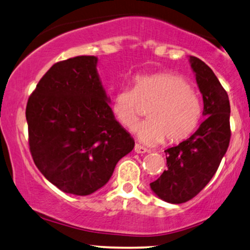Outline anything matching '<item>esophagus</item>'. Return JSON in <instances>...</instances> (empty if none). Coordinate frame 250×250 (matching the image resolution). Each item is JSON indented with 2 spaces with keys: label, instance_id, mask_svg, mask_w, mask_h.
<instances>
[{
  "label": "esophagus",
  "instance_id": "obj_1",
  "mask_svg": "<svg viewBox=\"0 0 250 250\" xmlns=\"http://www.w3.org/2000/svg\"><path fill=\"white\" fill-rule=\"evenodd\" d=\"M135 152L137 154H143V153L148 152V149L145 148V147L142 146V145H139V144H136V145H135Z\"/></svg>",
  "mask_w": 250,
  "mask_h": 250
}]
</instances>
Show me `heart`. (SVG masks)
Masks as SVG:
<instances>
[{
  "instance_id": "b5f03b06",
  "label": "heart",
  "mask_w": 250,
  "mask_h": 250,
  "mask_svg": "<svg viewBox=\"0 0 250 250\" xmlns=\"http://www.w3.org/2000/svg\"><path fill=\"white\" fill-rule=\"evenodd\" d=\"M152 102L147 118L135 128L138 138L147 145L188 138L202 118V102L197 91L180 76L168 72L139 75L133 79V89L122 88L114 94L112 111L125 128L138 121L139 104Z\"/></svg>"
}]
</instances>
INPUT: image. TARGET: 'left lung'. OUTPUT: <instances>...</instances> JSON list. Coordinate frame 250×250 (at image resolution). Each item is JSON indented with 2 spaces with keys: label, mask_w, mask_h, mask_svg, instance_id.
Wrapping results in <instances>:
<instances>
[{
  "label": "left lung",
  "mask_w": 250,
  "mask_h": 250,
  "mask_svg": "<svg viewBox=\"0 0 250 250\" xmlns=\"http://www.w3.org/2000/svg\"><path fill=\"white\" fill-rule=\"evenodd\" d=\"M203 95L206 119L194 135L165 149L167 168L150 184L164 202L181 204L194 198L208 184L226 155L230 143V102L227 91L206 63L189 56Z\"/></svg>",
  "instance_id": "8db88e82"
}]
</instances>
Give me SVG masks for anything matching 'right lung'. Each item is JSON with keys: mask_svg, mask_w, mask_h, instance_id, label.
I'll list each match as a JSON object with an SVG mask.
<instances>
[{"mask_svg": "<svg viewBox=\"0 0 250 250\" xmlns=\"http://www.w3.org/2000/svg\"><path fill=\"white\" fill-rule=\"evenodd\" d=\"M96 56L55 63L26 107L29 148L42 174L66 194L87 196L107 184L135 140L115 120Z\"/></svg>", "mask_w": 250, "mask_h": 250, "instance_id": "obj_1", "label": "right lung"}]
</instances>
